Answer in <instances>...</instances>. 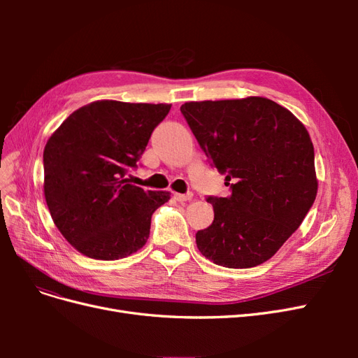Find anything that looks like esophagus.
<instances>
[{
    "label": "esophagus",
    "mask_w": 358,
    "mask_h": 358,
    "mask_svg": "<svg viewBox=\"0 0 358 358\" xmlns=\"http://www.w3.org/2000/svg\"><path fill=\"white\" fill-rule=\"evenodd\" d=\"M173 197H175V200H178V201H189V200H192V192H188V194L175 192L173 194Z\"/></svg>",
    "instance_id": "34e87169"
}]
</instances>
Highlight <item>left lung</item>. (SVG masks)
Segmentation results:
<instances>
[{"label": "left lung", "mask_w": 358, "mask_h": 358, "mask_svg": "<svg viewBox=\"0 0 358 358\" xmlns=\"http://www.w3.org/2000/svg\"><path fill=\"white\" fill-rule=\"evenodd\" d=\"M180 112L231 189L229 197H208L215 218L196 234L199 251L230 268L267 262L299 229L317 197L308 129L263 96L189 101Z\"/></svg>", "instance_id": "1"}]
</instances>
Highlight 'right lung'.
<instances>
[{"label":"right lung","mask_w":358,"mask_h":358,"mask_svg":"<svg viewBox=\"0 0 358 358\" xmlns=\"http://www.w3.org/2000/svg\"><path fill=\"white\" fill-rule=\"evenodd\" d=\"M171 104L101 100L73 112L43 152L45 197L57 229L94 259L137 252L167 191H145L128 173L137 167L154 128Z\"/></svg>","instance_id":"obj_1"}]
</instances>
